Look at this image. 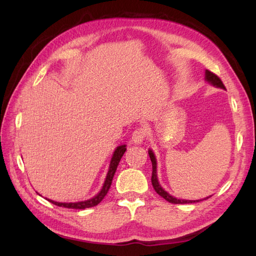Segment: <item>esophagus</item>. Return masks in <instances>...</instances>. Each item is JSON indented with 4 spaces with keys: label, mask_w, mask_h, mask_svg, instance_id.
Masks as SVG:
<instances>
[{
    "label": "esophagus",
    "mask_w": 256,
    "mask_h": 256,
    "mask_svg": "<svg viewBox=\"0 0 256 256\" xmlns=\"http://www.w3.org/2000/svg\"><path fill=\"white\" fill-rule=\"evenodd\" d=\"M146 136H148V128L144 126L138 128L132 134V142L135 144H142Z\"/></svg>",
    "instance_id": "34e87169"
}]
</instances>
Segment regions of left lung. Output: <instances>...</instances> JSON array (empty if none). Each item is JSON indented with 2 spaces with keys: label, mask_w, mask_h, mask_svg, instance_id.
<instances>
[{
  "label": "left lung",
  "mask_w": 256,
  "mask_h": 256,
  "mask_svg": "<svg viewBox=\"0 0 256 256\" xmlns=\"http://www.w3.org/2000/svg\"><path fill=\"white\" fill-rule=\"evenodd\" d=\"M206 80L208 81V82H210L211 84L218 86V88L226 89V86H224V82H222V81H221V79L216 74L211 72L210 70H206ZM148 154H150V158L152 160V166H153V172H152V184H153V187H154L155 192L157 194H158L160 196H162V197L164 198L165 200H167L168 202H172V204H192V202H199V201L204 200V199H202V200H182V199H177L175 197H172V196H170L167 192H165V190L160 187V184L158 182V179H157V172H156L157 162H156L155 155H154V153L152 150H148ZM206 198H209V197H206Z\"/></svg>",
  "instance_id": "1"
}]
</instances>
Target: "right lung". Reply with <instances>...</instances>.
Instances as JSON below:
<instances>
[{
	"label": "right lung",
	"mask_w": 256,
	"mask_h": 256,
	"mask_svg": "<svg viewBox=\"0 0 256 256\" xmlns=\"http://www.w3.org/2000/svg\"><path fill=\"white\" fill-rule=\"evenodd\" d=\"M125 145H121V146H118L116 150H114V154L112 156V160L110 162V167H108V175L106 178V182L103 184V187L101 189V192L98 194L96 196H94V198H91L89 200H86V201H80V202H57V201H52L47 199L50 202L56 204L58 206H64V208H69V209H86V208H91V206H94L96 204H99L102 199L106 197V194H108V189L111 187V184H112V179L114 177V174L116 172V168L120 160H121L123 154L125 153Z\"/></svg>",
	"instance_id": "obj_1"
}]
</instances>
